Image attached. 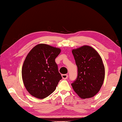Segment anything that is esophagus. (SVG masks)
Listing matches in <instances>:
<instances>
[{"label":"esophagus","mask_w":122,"mask_h":122,"mask_svg":"<svg viewBox=\"0 0 122 122\" xmlns=\"http://www.w3.org/2000/svg\"><path fill=\"white\" fill-rule=\"evenodd\" d=\"M62 78H63V79H67L68 77V75H67V74H64V75H62Z\"/></svg>","instance_id":"1"}]
</instances>
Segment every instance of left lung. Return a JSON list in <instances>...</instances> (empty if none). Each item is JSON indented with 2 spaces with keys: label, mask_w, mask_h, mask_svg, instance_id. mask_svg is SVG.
<instances>
[{
  "label": "left lung",
  "mask_w": 122,
  "mask_h": 122,
  "mask_svg": "<svg viewBox=\"0 0 122 122\" xmlns=\"http://www.w3.org/2000/svg\"><path fill=\"white\" fill-rule=\"evenodd\" d=\"M72 54L78 67V76L71 85L82 99L93 97L100 90L105 79V67L98 53L84 46L73 50Z\"/></svg>",
  "instance_id": "1"
}]
</instances>
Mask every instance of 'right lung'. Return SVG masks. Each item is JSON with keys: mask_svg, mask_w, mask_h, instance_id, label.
<instances>
[{"mask_svg": "<svg viewBox=\"0 0 122 122\" xmlns=\"http://www.w3.org/2000/svg\"><path fill=\"white\" fill-rule=\"evenodd\" d=\"M60 53L59 48L39 44L27 55L22 67V79L32 96L43 99L55 90L62 79L55 60Z\"/></svg>", "mask_w": 122, "mask_h": 122, "instance_id": "right-lung-1", "label": "right lung"}]
</instances>
